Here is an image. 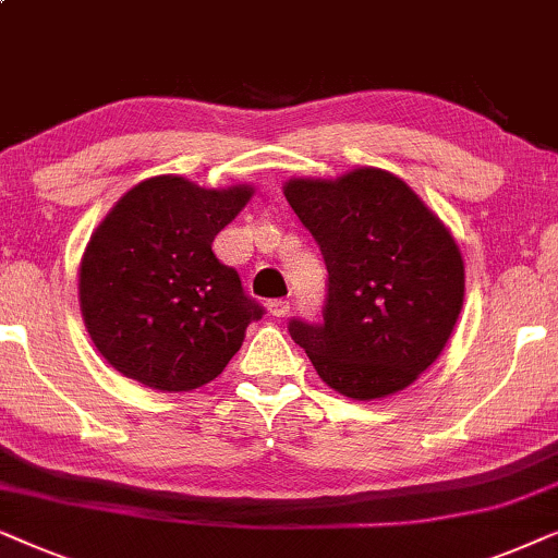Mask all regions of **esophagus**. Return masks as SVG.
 Segmentation results:
<instances>
[{
  "label": "esophagus",
  "mask_w": 558,
  "mask_h": 558,
  "mask_svg": "<svg viewBox=\"0 0 558 558\" xmlns=\"http://www.w3.org/2000/svg\"><path fill=\"white\" fill-rule=\"evenodd\" d=\"M267 311H270V316H275V318H283V316H288V311H291V303L283 299L267 301Z\"/></svg>",
  "instance_id": "obj_1"
}]
</instances>
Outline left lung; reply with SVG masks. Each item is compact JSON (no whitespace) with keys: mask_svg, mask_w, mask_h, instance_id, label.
<instances>
[{"mask_svg":"<svg viewBox=\"0 0 558 558\" xmlns=\"http://www.w3.org/2000/svg\"><path fill=\"white\" fill-rule=\"evenodd\" d=\"M283 193L329 270L324 324L291 322L295 344L341 396L383 400L405 390L439 360L464 306L454 234L383 168L291 178Z\"/></svg>","mask_w":558,"mask_h":558,"instance_id":"1","label":"left lung"}]
</instances>
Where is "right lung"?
<instances>
[{
  "instance_id": "right-lung-1",
  "label": "right lung",
  "mask_w": 558,
  "mask_h": 558,
  "mask_svg": "<svg viewBox=\"0 0 558 558\" xmlns=\"http://www.w3.org/2000/svg\"><path fill=\"white\" fill-rule=\"evenodd\" d=\"M252 193L247 183L204 189L155 175L99 221L81 257L78 303L117 373L160 392H191L225 373L263 308L211 242Z\"/></svg>"
}]
</instances>
